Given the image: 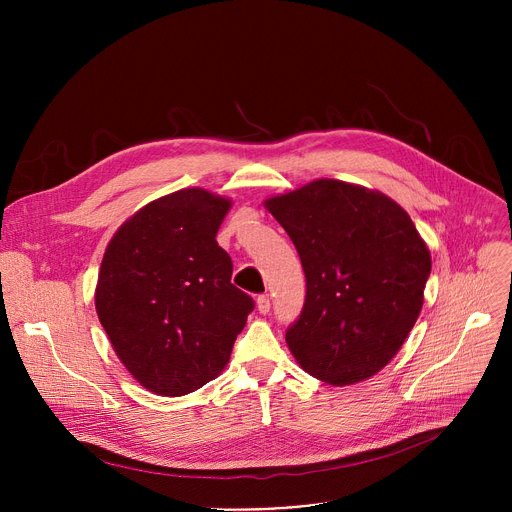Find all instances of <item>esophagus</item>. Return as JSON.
I'll use <instances>...</instances> for the list:
<instances>
[{
  "label": "esophagus",
  "mask_w": 512,
  "mask_h": 512,
  "mask_svg": "<svg viewBox=\"0 0 512 512\" xmlns=\"http://www.w3.org/2000/svg\"><path fill=\"white\" fill-rule=\"evenodd\" d=\"M257 310H259V314H267V312L271 310V300H269V296H259V298H257Z\"/></svg>",
  "instance_id": "34e87169"
}]
</instances>
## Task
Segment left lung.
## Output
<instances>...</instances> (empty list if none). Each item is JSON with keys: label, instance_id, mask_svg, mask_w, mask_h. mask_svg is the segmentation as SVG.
Listing matches in <instances>:
<instances>
[{"label": "left lung", "instance_id": "8db88e82", "mask_svg": "<svg viewBox=\"0 0 512 512\" xmlns=\"http://www.w3.org/2000/svg\"><path fill=\"white\" fill-rule=\"evenodd\" d=\"M306 273V304L285 342L300 367L334 387L377 375L415 326L431 255L387 194L320 178L267 198Z\"/></svg>", "mask_w": 512, "mask_h": 512}]
</instances>
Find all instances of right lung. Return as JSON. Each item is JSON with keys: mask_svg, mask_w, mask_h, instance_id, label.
<instances>
[{"mask_svg": "<svg viewBox=\"0 0 512 512\" xmlns=\"http://www.w3.org/2000/svg\"><path fill=\"white\" fill-rule=\"evenodd\" d=\"M231 206L204 188L166 194L129 216L105 249L97 316L123 367L156 395L182 397L221 375L255 308L216 243Z\"/></svg>", "mask_w": 512, "mask_h": 512, "instance_id": "1", "label": "right lung"}]
</instances>
